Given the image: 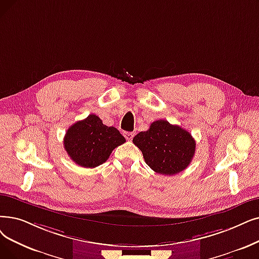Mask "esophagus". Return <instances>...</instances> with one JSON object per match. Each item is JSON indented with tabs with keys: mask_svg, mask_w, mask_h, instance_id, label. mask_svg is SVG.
Segmentation results:
<instances>
[{
	"mask_svg": "<svg viewBox=\"0 0 259 259\" xmlns=\"http://www.w3.org/2000/svg\"><path fill=\"white\" fill-rule=\"evenodd\" d=\"M123 137L126 138L127 141H131V140L133 139V137H134V133H133V132H128V131H126V132H123Z\"/></svg>",
	"mask_w": 259,
	"mask_h": 259,
	"instance_id": "obj_1",
	"label": "esophagus"
}]
</instances>
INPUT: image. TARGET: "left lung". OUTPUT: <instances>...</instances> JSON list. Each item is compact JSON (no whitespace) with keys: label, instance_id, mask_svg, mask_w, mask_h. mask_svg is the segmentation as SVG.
<instances>
[{"label":"left lung","instance_id":"obj_1","mask_svg":"<svg viewBox=\"0 0 259 259\" xmlns=\"http://www.w3.org/2000/svg\"><path fill=\"white\" fill-rule=\"evenodd\" d=\"M132 142L142 151L146 164L165 176L184 170L196 150L192 134L164 119L153 121L147 131L138 133Z\"/></svg>","mask_w":259,"mask_h":259}]
</instances>
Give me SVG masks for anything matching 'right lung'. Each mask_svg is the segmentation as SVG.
<instances>
[{
    "instance_id": "1",
    "label": "right lung",
    "mask_w": 259,
    "mask_h": 259,
    "mask_svg": "<svg viewBox=\"0 0 259 259\" xmlns=\"http://www.w3.org/2000/svg\"><path fill=\"white\" fill-rule=\"evenodd\" d=\"M125 142L116 128L104 125L97 115L90 114L67 129L63 145L77 165L94 168L105 163L112 151Z\"/></svg>"
}]
</instances>
